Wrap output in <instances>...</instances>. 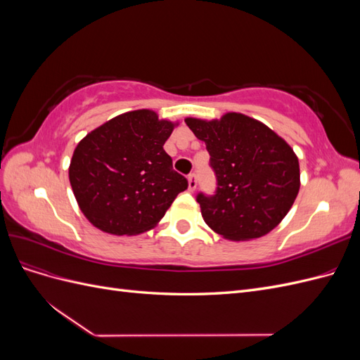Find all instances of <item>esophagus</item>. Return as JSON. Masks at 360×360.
<instances>
[{
  "label": "esophagus",
  "mask_w": 360,
  "mask_h": 360,
  "mask_svg": "<svg viewBox=\"0 0 360 360\" xmlns=\"http://www.w3.org/2000/svg\"><path fill=\"white\" fill-rule=\"evenodd\" d=\"M188 181H189V191H191V192H193L195 189H197V184H198V179H197V174H195V172L189 174V177H188Z\"/></svg>",
  "instance_id": "esophagus-1"
}]
</instances>
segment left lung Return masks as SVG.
<instances>
[{
  "label": "left lung",
  "mask_w": 360,
  "mask_h": 360,
  "mask_svg": "<svg viewBox=\"0 0 360 360\" xmlns=\"http://www.w3.org/2000/svg\"><path fill=\"white\" fill-rule=\"evenodd\" d=\"M184 122L205 143L217 181L214 195L197 197L205 224L236 242L263 237L278 226L300 188L292 148L266 124L238 112Z\"/></svg>",
  "instance_id": "1"
}]
</instances>
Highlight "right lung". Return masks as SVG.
Wrapping results in <instances>:
<instances>
[{"label": "right lung", "instance_id": "add662e5", "mask_svg": "<svg viewBox=\"0 0 360 360\" xmlns=\"http://www.w3.org/2000/svg\"><path fill=\"white\" fill-rule=\"evenodd\" d=\"M176 124L155 111H130L76 146L69 180L81 212L96 228L114 236L144 233L188 189L163 150Z\"/></svg>", "mask_w": 360, "mask_h": 360}]
</instances>
